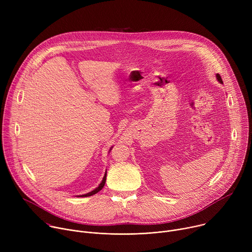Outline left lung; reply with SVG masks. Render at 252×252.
Returning a JSON list of instances; mask_svg holds the SVG:
<instances>
[{"mask_svg": "<svg viewBox=\"0 0 252 252\" xmlns=\"http://www.w3.org/2000/svg\"><path fill=\"white\" fill-rule=\"evenodd\" d=\"M217 78H218V80H219L220 83H222V80H221V77L220 76V74H218V75H217Z\"/></svg>", "mask_w": 252, "mask_h": 252, "instance_id": "obj_1", "label": "left lung"}]
</instances>
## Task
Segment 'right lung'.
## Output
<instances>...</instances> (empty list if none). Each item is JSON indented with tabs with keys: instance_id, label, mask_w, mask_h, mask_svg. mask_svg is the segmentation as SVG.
Listing matches in <instances>:
<instances>
[{
	"instance_id": "right-lung-1",
	"label": "right lung",
	"mask_w": 252,
	"mask_h": 252,
	"mask_svg": "<svg viewBox=\"0 0 252 252\" xmlns=\"http://www.w3.org/2000/svg\"><path fill=\"white\" fill-rule=\"evenodd\" d=\"M105 179H106V173L104 174V176H103V178H102V181H101V183H100V185L95 189H94L93 191H91V192H89V193H87V194H84V195H81V196H91V195H94V194H95V193H97L99 190H101V189L104 187V184H105Z\"/></svg>"
}]
</instances>
